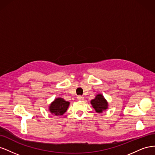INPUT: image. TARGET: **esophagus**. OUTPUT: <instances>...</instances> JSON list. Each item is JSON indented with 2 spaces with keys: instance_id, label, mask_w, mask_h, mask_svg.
Segmentation results:
<instances>
[{
  "instance_id": "esophagus-1",
  "label": "esophagus",
  "mask_w": 155,
  "mask_h": 155,
  "mask_svg": "<svg viewBox=\"0 0 155 155\" xmlns=\"http://www.w3.org/2000/svg\"><path fill=\"white\" fill-rule=\"evenodd\" d=\"M77 98H78V100H84V97L82 96H78Z\"/></svg>"
}]
</instances>
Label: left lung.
<instances>
[{
  "label": "left lung",
  "instance_id": "left-lung-1",
  "mask_svg": "<svg viewBox=\"0 0 155 155\" xmlns=\"http://www.w3.org/2000/svg\"><path fill=\"white\" fill-rule=\"evenodd\" d=\"M91 104L97 112H102L107 109V102L101 94H97L95 99L91 101Z\"/></svg>",
  "mask_w": 155,
  "mask_h": 155
}]
</instances>
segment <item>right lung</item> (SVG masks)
<instances>
[{"instance_id": "1", "label": "right lung", "mask_w": 155, "mask_h": 155, "mask_svg": "<svg viewBox=\"0 0 155 155\" xmlns=\"http://www.w3.org/2000/svg\"><path fill=\"white\" fill-rule=\"evenodd\" d=\"M69 106V102L64 101L63 98L55 99L49 107L50 111L51 114L55 116L63 115L67 111Z\"/></svg>"}]
</instances>
